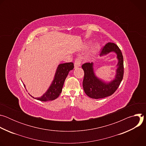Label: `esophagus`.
I'll return each instance as SVG.
<instances>
[{
	"mask_svg": "<svg viewBox=\"0 0 146 146\" xmlns=\"http://www.w3.org/2000/svg\"><path fill=\"white\" fill-rule=\"evenodd\" d=\"M81 59L80 58H76L74 62V68H77L80 67L81 66Z\"/></svg>",
	"mask_w": 146,
	"mask_h": 146,
	"instance_id": "1",
	"label": "esophagus"
}]
</instances>
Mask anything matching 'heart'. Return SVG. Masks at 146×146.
<instances>
[{
	"label": "heart",
	"mask_w": 146,
	"mask_h": 146,
	"mask_svg": "<svg viewBox=\"0 0 146 146\" xmlns=\"http://www.w3.org/2000/svg\"><path fill=\"white\" fill-rule=\"evenodd\" d=\"M100 49V47H99V44L98 43H96L92 47L91 51V55H94L95 54H96L99 50Z\"/></svg>",
	"instance_id": "b5f03b06"
}]
</instances>
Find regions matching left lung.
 I'll use <instances>...</instances> for the list:
<instances>
[{
	"label": "left lung",
	"mask_w": 146,
	"mask_h": 146,
	"mask_svg": "<svg viewBox=\"0 0 146 146\" xmlns=\"http://www.w3.org/2000/svg\"><path fill=\"white\" fill-rule=\"evenodd\" d=\"M111 52L117 54L118 59L117 69L114 79L106 82L98 78L94 71V64L86 63L82 65L84 72L82 86L85 93L92 99H100L113 94L118 88L123 76V60L122 52L119 47L113 43H107L102 49L100 55L103 56Z\"/></svg>",
	"instance_id": "1"
}]
</instances>
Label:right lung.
I'll return each instance as SVG.
<instances>
[{"label":"right lung","mask_w":146,"mask_h":146,"mask_svg":"<svg viewBox=\"0 0 146 146\" xmlns=\"http://www.w3.org/2000/svg\"><path fill=\"white\" fill-rule=\"evenodd\" d=\"M74 68L73 62L59 64L56 69L54 78L47 91L40 98H32L43 102L53 100L56 99L62 92L65 80L69 72ZM25 87V84H24Z\"/></svg>","instance_id":"obj_1"}]
</instances>
